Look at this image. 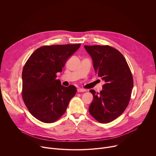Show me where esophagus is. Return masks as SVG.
I'll return each mask as SVG.
<instances>
[{"label": "esophagus", "mask_w": 156, "mask_h": 156, "mask_svg": "<svg viewBox=\"0 0 156 156\" xmlns=\"http://www.w3.org/2000/svg\"><path fill=\"white\" fill-rule=\"evenodd\" d=\"M77 91L78 93H81V92H84L86 91V90H84V89H83V88H78L77 90Z\"/></svg>", "instance_id": "esophagus-1"}]
</instances>
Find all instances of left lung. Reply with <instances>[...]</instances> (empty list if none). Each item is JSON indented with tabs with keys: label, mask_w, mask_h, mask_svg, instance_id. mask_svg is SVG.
<instances>
[{
	"label": "left lung",
	"mask_w": 156,
	"mask_h": 156,
	"mask_svg": "<svg viewBox=\"0 0 156 156\" xmlns=\"http://www.w3.org/2000/svg\"><path fill=\"white\" fill-rule=\"evenodd\" d=\"M91 55L96 72L105 81L103 90L93 95L89 107L90 114L99 123H107L119 117L127 107L131 98L133 79L123 55L109 46H84Z\"/></svg>",
	"instance_id": "left-lung-1"
}]
</instances>
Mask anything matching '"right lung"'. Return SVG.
I'll list each match as a JSON object with an SVG mask.
<instances>
[{
  "mask_svg": "<svg viewBox=\"0 0 156 156\" xmlns=\"http://www.w3.org/2000/svg\"><path fill=\"white\" fill-rule=\"evenodd\" d=\"M81 44L44 46L29 57L22 72V98L31 114L44 123H54L65 112L76 93L57 80L65 63Z\"/></svg>",
  "mask_w": 156,
  "mask_h": 156,
  "instance_id": "1",
  "label": "right lung"
}]
</instances>
